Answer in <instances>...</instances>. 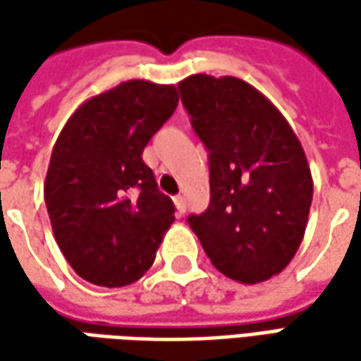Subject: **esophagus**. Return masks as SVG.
Segmentation results:
<instances>
[{
  "instance_id": "esophagus-1",
  "label": "esophagus",
  "mask_w": 361,
  "mask_h": 361,
  "mask_svg": "<svg viewBox=\"0 0 361 361\" xmlns=\"http://www.w3.org/2000/svg\"><path fill=\"white\" fill-rule=\"evenodd\" d=\"M174 204H176V211H178L180 215H185V211H187V201H185V197H183V195L174 197Z\"/></svg>"
}]
</instances>
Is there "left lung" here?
I'll list each match as a JSON object with an SVG mask.
<instances>
[{
	"label": "left lung",
	"mask_w": 361,
	"mask_h": 361,
	"mask_svg": "<svg viewBox=\"0 0 361 361\" xmlns=\"http://www.w3.org/2000/svg\"><path fill=\"white\" fill-rule=\"evenodd\" d=\"M178 90L211 169L209 209L188 225L223 275L267 281L307 227L313 178L303 146L269 98L239 78L195 74Z\"/></svg>",
	"instance_id": "left-lung-1"
}]
</instances>
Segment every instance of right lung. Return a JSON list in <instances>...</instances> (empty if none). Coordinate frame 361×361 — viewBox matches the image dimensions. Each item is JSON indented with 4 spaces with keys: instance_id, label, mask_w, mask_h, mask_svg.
Masks as SVG:
<instances>
[{
    "instance_id": "1",
    "label": "right lung",
    "mask_w": 361,
    "mask_h": 361,
    "mask_svg": "<svg viewBox=\"0 0 361 361\" xmlns=\"http://www.w3.org/2000/svg\"><path fill=\"white\" fill-rule=\"evenodd\" d=\"M176 104L173 84L128 80L86 100L60 132L44 199L54 237L82 279L124 287L154 263L174 204L142 150Z\"/></svg>"
}]
</instances>
